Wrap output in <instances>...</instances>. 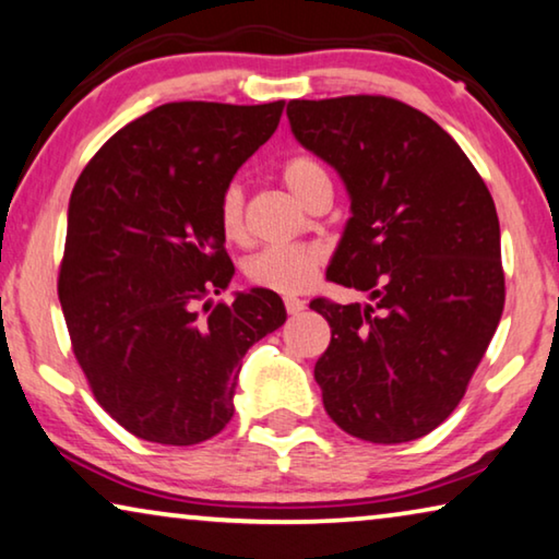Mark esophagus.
I'll list each match as a JSON object with an SVG mask.
<instances>
[{"label": "esophagus", "instance_id": "1", "mask_svg": "<svg viewBox=\"0 0 559 559\" xmlns=\"http://www.w3.org/2000/svg\"><path fill=\"white\" fill-rule=\"evenodd\" d=\"M304 308H306V301H301V298H286V311H288L290 316L301 313Z\"/></svg>", "mask_w": 559, "mask_h": 559}]
</instances>
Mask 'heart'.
Returning a JSON list of instances; mask_svg holds the SVG:
<instances>
[{"instance_id":"b5f03b06","label":"heart","mask_w":559,"mask_h":559,"mask_svg":"<svg viewBox=\"0 0 559 559\" xmlns=\"http://www.w3.org/2000/svg\"><path fill=\"white\" fill-rule=\"evenodd\" d=\"M283 182L288 193L298 203L306 198L308 190L319 182H329L326 170L319 160L308 155H296L283 165ZM218 218L223 236L238 240L243 236V188L238 182H230L221 193L218 200ZM323 261V253L313 246H273L263 248L261 253L251 255L243 265L248 281L258 288L276 290V294H301L316 278V271Z\"/></svg>"}]
</instances>
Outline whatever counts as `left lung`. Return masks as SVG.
<instances>
[{"label":"left lung","instance_id":"8db88e82","mask_svg":"<svg viewBox=\"0 0 559 559\" xmlns=\"http://www.w3.org/2000/svg\"><path fill=\"white\" fill-rule=\"evenodd\" d=\"M286 115L352 200L326 278L369 294L311 301L331 326L323 406L364 441L419 439L462 402L502 319L495 200L452 135L399 99H290Z\"/></svg>","mask_w":559,"mask_h":559}]
</instances>
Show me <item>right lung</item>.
I'll return each instance as SVG.
<instances>
[{
	"mask_svg": "<svg viewBox=\"0 0 559 559\" xmlns=\"http://www.w3.org/2000/svg\"><path fill=\"white\" fill-rule=\"evenodd\" d=\"M281 112L283 99L160 105L74 182L57 294L90 389L130 435L173 447L218 435L246 352L286 321L269 288L194 308L236 273L218 200Z\"/></svg>",
	"mask_w": 559,
	"mask_h": 559,
	"instance_id": "right-lung-1",
	"label": "right lung"
}]
</instances>
